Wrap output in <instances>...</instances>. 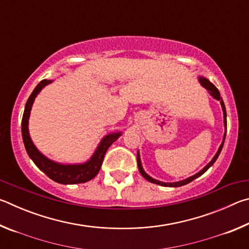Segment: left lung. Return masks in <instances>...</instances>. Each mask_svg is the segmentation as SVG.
Masks as SVG:
<instances>
[{
  "label": "left lung",
  "mask_w": 249,
  "mask_h": 249,
  "mask_svg": "<svg viewBox=\"0 0 249 249\" xmlns=\"http://www.w3.org/2000/svg\"><path fill=\"white\" fill-rule=\"evenodd\" d=\"M199 81H200V83L202 84V86H203V87L205 88V89L209 91V93H210L211 95H212L214 99H216V100H218V101H220V102H221L222 109H223V114H224V126H225V129H226V109H225L224 102H223V99L221 98L220 92H218V90L216 89V87L214 86V84H213L212 82H210L209 80L206 79V78L199 77ZM225 136H226V132L224 133V137H223V142H222V144H221V146H220V148H218L217 153L215 154V156H214L213 159L211 160V161L208 163V165H206L201 171H199V172H197V174H196L195 176L190 177V178H188V179H184V180H182V181H178V182H169V183H167V182H161V181H158V180H156V179H154V178H151V177H149L148 175H147L146 172L144 171V169H142V162H141V157H140V153H137V165H138V170H140L141 175H142V177H144V178H145L146 180H148L149 182H153V183H156V184L162 185V187H175V188H176V187H181V185L188 184L189 182H191V181L196 179L197 177H200V176L203 175L204 172H205L206 170H208L209 168H210L211 166H212L214 162L216 161L217 157H218V156H220V154H221V150H222V148H223V145H224Z\"/></svg>",
  "instance_id": "8db88e82"
}]
</instances>
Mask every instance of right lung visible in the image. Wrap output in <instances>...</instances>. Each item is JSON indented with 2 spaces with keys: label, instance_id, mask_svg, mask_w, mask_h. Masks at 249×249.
Wrapping results in <instances>:
<instances>
[{
  "label": "right lung",
  "instance_id": "1",
  "mask_svg": "<svg viewBox=\"0 0 249 249\" xmlns=\"http://www.w3.org/2000/svg\"><path fill=\"white\" fill-rule=\"evenodd\" d=\"M53 80H43L40 81L37 87L34 89L32 94L25 105L24 114L22 119V136L23 142L25 145V148L29 157L34 161V163L39 168V169L47 175L50 179L56 181L58 183L62 184H75V183H83L87 182L98 175L100 171V168L102 166L104 155L108 149V147L114 142L117 138H119L122 133H112L105 136L98 146V148L92 155L90 160L87 162L80 163V165H62V163L54 162L53 160L48 159L47 157L40 153V151L36 148L35 145L33 144L28 133V119L29 114H31L32 105L34 103V100L39 93L41 89L47 84L52 83Z\"/></svg>",
  "mask_w": 249,
  "mask_h": 249
}]
</instances>
